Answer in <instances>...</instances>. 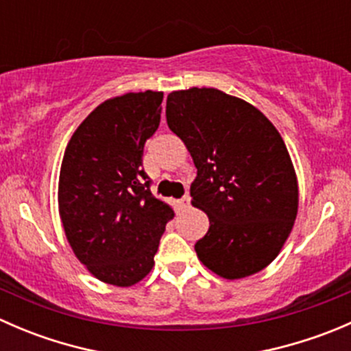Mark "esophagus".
Returning a JSON list of instances; mask_svg holds the SVG:
<instances>
[{"label":"esophagus","mask_w":351,"mask_h":351,"mask_svg":"<svg viewBox=\"0 0 351 351\" xmlns=\"http://www.w3.org/2000/svg\"><path fill=\"white\" fill-rule=\"evenodd\" d=\"M178 204H180V207H182V208H189L190 207V195H189V193H186V195L183 197L182 200L178 202Z\"/></svg>","instance_id":"34e87169"}]
</instances>
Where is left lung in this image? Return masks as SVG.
<instances>
[{
  "label": "left lung",
  "mask_w": 351,
  "mask_h": 351,
  "mask_svg": "<svg viewBox=\"0 0 351 351\" xmlns=\"http://www.w3.org/2000/svg\"><path fill=\"white\" fill-rule=\"evenodd\" d=\"M166 120L192 156V205L210 224L195 244L198 260L228 280L267 268L299 208V183L280 132L256 107L215 88L171 91Z\"/></svg>",
  "instance_id": "left-lung-1"
}]
</instances>
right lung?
<instances>
[{"label": "right lung", "mask_w": 351, "mask_h": 351, "mask_svg": "<svg viewBox=\"0 0 351 351\" xmlns=\"http://www.w3.org/2000/svg\"><path fill=\"white\" fill-rule=\"evenodd\" d=\"M162 91L113 97L67 143L58 204L71 250L105 284L130 287L154 267L175 212L156 198L143 169L144 143L161 122Z\"/></svg>", "instance_id": "obj_1"}]
</instances>
